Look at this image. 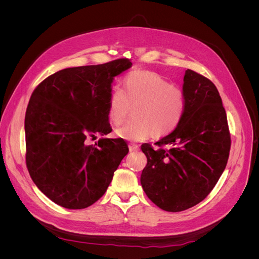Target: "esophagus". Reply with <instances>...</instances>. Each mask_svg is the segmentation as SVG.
Returning <instances> with one entry per match:
<instances>
[{
    "label": "esophagus",
    "instance_id": "1",
    "mask_svg": "<svg viewBox=\"0 0 259 259\" xmlns=\"http://www.w3.org/2000/svg\"><path fill=\"white\" fill-rule=\"evenodd\" d=\"M128 149H130L131 152H133V151L139 150V147H138L137 145H135V144H130V145H128Z\"/></svg>",
    "mask_w": 259,
    "mask_h": 259
}]
</instances>
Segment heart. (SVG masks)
<instances>
[{
	"label": "heart",
	"mask_w": 259,
	"mask_h": 259,
	"mask_svg": "<svg viewBox=\"0 0 259 259\" xmlns=\"http://www.w3.org/2000/svg\"><path fill=\"white\" fill-rule=\"evenodd\" d=\"M134 116L115 130V136L127 142H143L154 132L168 134L183 120L186 99L183 91L152 71L138 70L124 79L123 90L113 88L108 99V117L114 125L126 119L131 108Z\"/></svg>",
	"instance_id": "1"
}]
</instances>
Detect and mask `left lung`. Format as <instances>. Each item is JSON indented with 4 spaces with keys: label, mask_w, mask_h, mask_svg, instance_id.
I'll return each mask as SVG.
<instances>
[{
    "label": "left lung",
    "mask_w": 259,
    "mask_h": 259,
    "mask_svg": "<svg viewBox=\"0 0 259 259\" xmlns=\"http://www.w3.org/2000/svg\"><path fill=\"white\" fill-rule=\"evenodd\" d=\"M183 93L186 110L178 126L154 144L158 148L142 146L147 165L140 184L147 197L167 211L188 209L207 197L226 168L231 145L214 83L188 69Z\"/></svg>",
    "instance_id": "8db88e82"
}]
</instances>
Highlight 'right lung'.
Masks as SVG:
<instances>
[{
  "mask_svg": "<svg viewBox=\"0 0 259 259\" xmlns=\"http://www.w3.org/2000/svg\"><path fill=\"white\" fill-rule=\"evenodd\" d=\"M132 67L130 59L67 68L50 75L31 95L25 117L26 163L46 197L69 209L89 207L110 185L128 153L121 138H96L112 131L108 99L114 76Z\"/></svg>",
  "mask_w": 259,
  "mask_h": 259,
  "instance_id": "add662e5",
  "label": "right lung"
}]
</instances>
